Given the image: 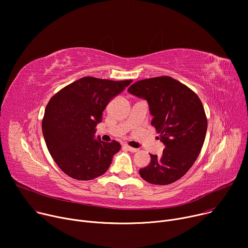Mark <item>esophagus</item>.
Here are the masks:
<instances>
[{
	"mask_svg": "<svg viewBox=\"0 0 248 248\" xmlns=\"http://www.w3.org/2000/svg\"><path fill=\"white\" fill-rule=\"evenodd\" d=\"M124 148H125L126 150L130 151L131 153H136V152H138V149H136V148H132V147H130V146H128V145H124Z\"/></svg>",
	"mask_w": 248,
	"mask_h": 248,
	"instance_id": "1",
	"label": "esophagus"
}]
</instances>
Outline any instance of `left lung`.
Listing matches in <instances>:
<instances>
[{"mask_svg": "<svg viewBox=\"0 0 248 248\" xmlns=\"http://www.w3.org/2000/svg\"><path fill=\"white\" fill-rule=\"evenodd\" d=\"M128 92L148 101L152 126L166 146L160 156L151 155L149 166L139 170L141 177L156 185L175 182L193 166L205 141L208 123L200 98L168 76L137 81Z\"/></svg>", "mask_w": 248, "mask_h": 248, "instance_id": "8db88e82", "label": "left lung"}]
</instances>
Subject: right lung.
<instances>
[{
    "mask_svg": "<svg viewBox=\"0 0 248 248\" xmlns=\"http://www.w3.org/2000/svg\"><path fill=\"white\" fill-rule=\"evenodd\" d=\"M131 82L85 77L49 100L42 120L44 140L55 162L70 177L92 180L110 167L121 145L95 139V126L109 101Z\"/></svg>",
    "mask_w": 248,
    "mask_h": 248,
    "instance_id": "add662e5",
    "label": "right lung"
}]
</instances>
